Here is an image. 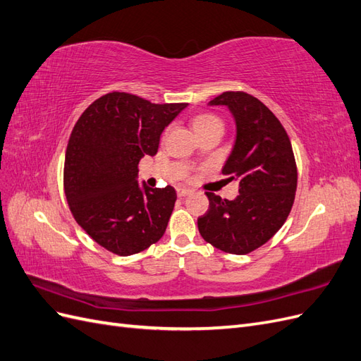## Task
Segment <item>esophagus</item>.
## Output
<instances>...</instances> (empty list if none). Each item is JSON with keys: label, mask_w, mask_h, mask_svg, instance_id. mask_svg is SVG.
<instances>
[{"label": "esophagus", "mask_w": 361, "mask_h": 361, "mask_svg": "<svg viewBox=\"0 0 361 361\" xmlns=\"http://www.w3.org/2000/svg\"><path fill=\"white\" fill-rule=\"evenodd\" d=\"M188 194H191V190H187V188H178V195H179V197H187Z\"/></svg>", "instance_id": "34e87169"}]
</instances>
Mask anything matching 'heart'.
Returning a JSON list of instances; mask_svg holds the SVG:
<instances>
[{"mask_svg":"<svg viewBox=\"0 0 361 361\" xmlns=\"http://www.w3.org/2000/svg\"><path fill=\"white\" fill-rule=\"evenodd\" d=\"M212 125H221V120L214 114H200L197 117H194V120H192L194 130H199V129L212 126Z\"/></svg>","mask_w":361,"mask_h":361,"instance_id":"obj_1","label":"heart"}]
</instances>
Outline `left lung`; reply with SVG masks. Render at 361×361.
Wrapping results in <instances>:
<instances>
[{"label": "left lung", "instance_id": "8db88e82", "mask_svg": "<svg viewBox=\"0 0 361 361\" xmlns=\"http://www.w3.org/2000/svg\"><path fill=\"white\" fill-rule=\"evenodd\" d=\"M209 105H226L236 123V140L223 174L239 182L235 200L206 192L209 209L197 220L206 243L231 255L264 245L285 224L297 191V164L280 120L257 97L224 92Z\"/></svg>", "mask_w": 361, "mask_h": 361}]
</instances>
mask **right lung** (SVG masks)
I'll use <instances>...</instances> for the list:
<instances>
[{"label":"right lung","instance_id":"add662e5","mask_svg":"<svg viewBox=\"0 0 361 361\" xmlns=\"http://www.w3.org/2000/svg\"><path fill=\"white\" fill-rule=\"evenodd\" d=\"M188 104H152L113 92L75 123L64 158L71 212L94 243L118 256L140 253L166 232L176 191L137 180L138 162L158 152L162 130Z\"/></svg>","mask_w":361,"mask_h":361}]
</instances>
